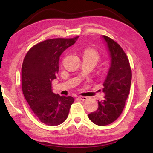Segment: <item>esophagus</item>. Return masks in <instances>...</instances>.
<instances>
[{"label":"esophagus","mask_w":153,"mask_h":153,"mask_svg":"<svg viewBox=\"0 0 153 153\" xmlns=\"http://www.w3.org/2000/svg\"><path fill=\"white\" fill-rule=\"evenodd\" d=\"M78 98H79L80 100H85L87 99V97H85V96H79Z\"/></svg>","instance_id":"1"}]
</instances>
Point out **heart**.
<instances>
[{"mask_svg": "<svg viewBox=\"0 0 153 153\" xmlns=\"http://www.w3.org/2000/svg\"><path fill=\"white\" fill-rule=\"evenodd\" d=\"M83 56L91 58V59L95 60L96 62L99 60V55L98 53L93 48H87L84 51Z\"/></svg>", "mask_w": 153, "mask_h": 153, "instance_id": "obj_1", "label": "heart"}]
</instances>
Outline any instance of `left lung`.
<instances>
[{
  "mask_svg": "<svg viewBox=\"0 0 153 153\" xmlns=\"http://www.w3.org/2000/svg\"><path fill=\"white\" fill-rule=\"evenodd\" d=\"M110 58V68L103 83L105 99L98 100L96 111L89 114L95 124L104 126L114 122L121 114L130 90L131 70L129 60L122 47L110 37L102 35Z\"/></svg>",
  "mask_w": 153,
  "mask_h": 153,
  "instance_id": "left-lung-1",
  "label": "left lung"
}]
</instances>
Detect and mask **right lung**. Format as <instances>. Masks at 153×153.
Wrapping results in <instances>:
<instances>
[{
    "label": "right lung",
    "mask_w": 153,
    "mask_h": 153,
    "mask_svg": "<svg viewBox=\"0 0 153 153\" xmlns=\"http://www.w3.org/2000/svg\"><path fill=\"white\" fill-rule=\"evenodd\" d=\"M79 37L47 39L31 48L22 67V87L25 100L41 122L58 126L68 118L74 99L60 96L52 90L56 79L60 56Z\"/></svg>",
    "instance_id": "right-lung-1"
}]
</instances>
